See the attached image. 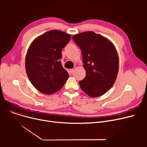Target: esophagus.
Wrapping results in <instances>:
<instances>
[{"instance_id": "34e87169", "label": "esophagus", "mask_w": 147, "mask_h": 147, "mask_svg": "<svg viewBox=\"0 0 147 147\" xmlns=\"http://www.w3.org/2000/svg\"><path fill=\"white\" fill-rule=\"evenodd\" d=\"M74 71V69H69V73H70V74H73Z\"/></svg>"}]
</instances>
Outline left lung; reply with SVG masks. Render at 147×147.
Wrapping results in <instances>:
<instances>
[{
    "mask_svg": "<svg viewBox=\"0 0 147 147\" xmlns=\"http://www.w3.org/2000/svg\"><path fill=\"white\" fill-rule=\"evenodd\" d=\"M73 39L81 49L86 77L79 81L82 90L90 97L109 91L117 77L119 61L114 44L94 32L78 33Z\"/></svg>",
    "mask_w": 147,
    "mask_h": 147,
    "instance_id": "1",
    "label": "left lung"
}]
</instances>
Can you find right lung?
Returning a JSON list of instances; mask_svg holds the SVG:
<instances>
[{"instance_id":"obj_1","label":"right lung","mask_w":147,"mask_h":147,"mask_svg":"<svg viewBox=\"0 0 147 147\" xmlns=\"http://www.w3.org/2000/svg\"><path fill=\"white\" fill-rule=\"evenodd\" d=\"M71 36L53 30L38 36L32 42L26 57V70L33 86L41 93L51 95L59 90L68 78L62 65V49Z\"/></svg>"}]
</instances>
